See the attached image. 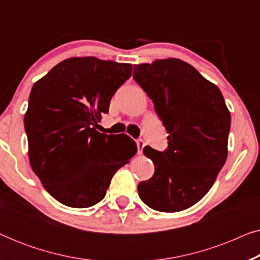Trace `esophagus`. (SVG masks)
<instances>
[{
  "instance_id": "obj_1",
  "label": "esophagus",
  "mask_w": 260,
  "mask_h": 260,
  "mask_svg": "<svg viewBox=\"0 0 260 260\" xmlns=\"http://www.w3.org/2000/svg\"><path fill=\"white\" fill-rule=\"evenodd\" d=\"M136 144H137L138 152H140V154H142V150H143V148H144V145H145L144 141L142 140V138H138V140H136Z\"/></svg>"
}]
</instances>
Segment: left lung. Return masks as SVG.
Returning a JSON list of instances; mask_svg holds the SVG:
<instances>
[{"instance_id": "1", "label": "left lung", "mask_w": 260, "mask_h": 260, "mask_svg": "<svg viewBox=\"0 0 260 260\" xmlns=\"http://www.w3.org/2000/svg\"><path fill=\"white\" fill-rule=\"evenodd\" d=\"M133 77L169 134L165 151L143 149L155 173L138 183V195L155 211H183L208 193L225 165L231 113L218 86L180 59L135 65Z\"/></svg>"}]
</instances>
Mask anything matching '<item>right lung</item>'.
I'll return each instance as SVG.
<instances>
[{"label": "right lung", "mask_w": 260, "mask_h": 260, "mask_svg": "<svg viewBox=\"0 0 260 260\" xmlns=\"http://www.w3.org/2000/svg\"><path fill=\"white\" fill-rule=\"evenodd\" d=\"M133 65L70 58L31 87L24 115L30 167L55 200L73 208L103 200L112 176L136 154L129 136L95 130Z\"/></svg>", "instance_id": "obj_1"}]
</instances>
